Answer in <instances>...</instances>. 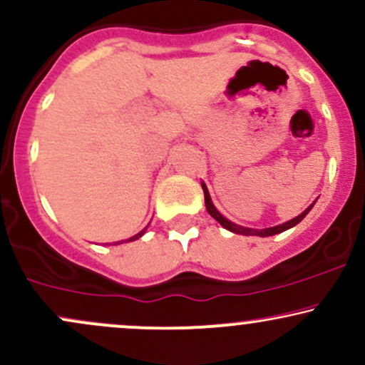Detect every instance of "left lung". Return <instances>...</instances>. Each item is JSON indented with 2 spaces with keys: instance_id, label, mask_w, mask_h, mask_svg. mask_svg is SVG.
Instances as JSON below:
<instances>
[{
  "instance_id": "8db88e82",
  "label": "left lung",
  "mask_w": 365,
  "mask_h": 365,
  "mask_svg": "<svg viewBox=\"0 0 365 365\" xmlns=\"http://www.w3.org/2000/svg\"><path fill=\"white\" fill-rule=\"evenodd\" d=\"M202 190H204V200H206V209H207V212H209V215H211L212 217H215V220H216L217 223H220L221 226H223V228L230 230V232H233V233H238V235H257V237H271V235H276V233H282V232H284V230H290V228H293V226H295V225H299L300 221H302L304 217L307 216V212L311 211L314 204H316V200H314V202H312L311 206H309L307 209H305V211L302 212V215H299V216H297V217H293V220L287 221V223H283V225H278V226H271V228L254 230V228H245V226L235 225V223H232V221H230V220H226V217H225L223 215H221V212L217 211V209L215 207V204H212V200H211V195H209V192H207V187H206V183H204V182H202Z\"/></svg>"
}]
</instances>
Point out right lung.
<instances>
[{
  "label": "right lung",
  "instance_id": "add662e5",
  "mask_svg": "<svg viewBox=\"0 0 365 365\" xmlns=\"http://www.w3.org/2000/svg\"><path fill=\"white\" fill-rule=\"evenodd\" d=\"M145 230H148V226H145V228H144V230H142V232H139V233H137V235L130 237V238H127V240H123V242H133V240H137V238H140L142 235H144V233H145ZM123 242H115V245H116V244H123Z\"/></svg>",
  "mask_w": 365,
  "mask_h": 365
}]
</instances>
